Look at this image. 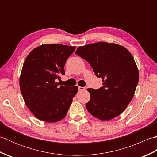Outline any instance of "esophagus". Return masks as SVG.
Segmentation results:
<instances>
[{
  "instance_id": "esophagus-1",
  "label": "esophagus",
  "mask_w": 157,
  "mask_h": 157,
  "mask_svg": "<svg viewBox=\"0 0 157 157\" xmlns=\"http://www.w3.org/2000/svg\"><path fill=\"white\" fill-rule=\"evenodd\" d=\"M78 90H79V91H83V90H85V88L84 87H81V86H78Z\"/></svg>"
}]
</instances>
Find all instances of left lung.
I'll list each match as a JSON object with an SVG mask.
<instances>
[{
    "instance_id": "1",
    "label": "left lung",
    "mask_w": 157,
    "mask_h": 157,
    "mask_svg": "<svg viewBox=\"0 0 157 157\" xmlns=\"http://www.w3.org/2000/svg\"><path fill=\"white\" fill-rule=\"evenodd\" d=\"M75 54L88 61L103 86L88 88L90 100L86 109L102 121H109L125 111L134 96L139 71L131 53L124 46L100 42L79 46Z\"/></svg>"
}]
</instances>
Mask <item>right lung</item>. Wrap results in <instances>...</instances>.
Instances as JSON below:
<instances>
[{"instance_id": "add662e5", "label": "right lung", "mask_w": 157, "mask_h": 157, "mask_svg": "<svg viewBox=\"0 0 157 157\" xmlns=\"http://www.w3.org/2000/svg\"><path fill=\"white\" fill-rule=\"evenodd\" d=\"M76 46L42 44L26 57L19 78L21 92L27 107L36 118L48 123L61 121L67 113L78 86H60L67 59Z\"/></svg>"}]
</instances>
